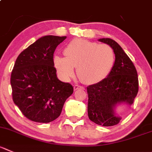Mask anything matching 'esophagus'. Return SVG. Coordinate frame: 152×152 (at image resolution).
Returning a JSON list of instances; mask_svg holds the SVG:
<instances>
[{
  "instance_id": "34e87169",
  "label": "esophagus",
  "mask_w": 152,
  "mask_h": 152,
  "mask_svg": "<svg viewBox=\"0 0 152 152\" xmlns=\"http://www.w3.org/2000/svg\"><path fill=\"white\" fill-rule=\"evenodd\" d=\"M77 89H84V87H83L81 86H79V85H75L74 86V90L76 91Z\"/></svg>"
}]
</instances>
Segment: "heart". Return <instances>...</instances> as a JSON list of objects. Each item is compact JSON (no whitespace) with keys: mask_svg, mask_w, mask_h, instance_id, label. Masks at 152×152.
I'll return each mask as SVG.
<instances>
[{"mask_svg":"<svg viewBox=\"0 0 152 152\" xmlns=\"http://www.w3.org/2000/svg\"><path fill=\"white\" fill-rule=\"evenodd\" d=\"M65 57L56 55L53 63L58 73L64 78L74 75L77 68V75L86 84H95L107 78L113 69L115 55L108 45L75 39L64 49Z\"/></svg>","mask_w":152,"mask_h":152,"instance_id":"b5f03b06","label":"heart"}]
</instances>
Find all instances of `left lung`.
<instances>
[{"label":"left lung","instance_id":"1","mask_svg":"<svg viewBox=\"0 0 152 152\" xmlns=\"http://www.w3.org/2000/svg\"><path fill=\"white\" fill-rule=\"evenodd\" d=\"M113 49L115 62L113 69L103 81L87 86L88 116L102 126H113L122 119L115 113L119 104L131 106L138 92V76L134 63L114 40L99 39Z\"/></svg>","mask_w":152,"mask_h":152}]
</instances>
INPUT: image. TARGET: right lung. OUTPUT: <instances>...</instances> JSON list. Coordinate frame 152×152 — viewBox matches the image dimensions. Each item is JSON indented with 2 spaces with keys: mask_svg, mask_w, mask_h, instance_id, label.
Returning <instances> with one entry per match:
<instances>
[{
  "mask_svg": "<svg viewBox=\"0 0 152 152\" xmlns=\"http://www.w3.org/2000/svg\"><path fill=\"white\" fill-rule=\"evenodd\" d=\"M66 37L45 36L23 50L11 74L12 99L30 120L48 123L60 116L73 86L57 78L53 63L56 48Z\"/></svg>",
  "mask_w": 152,
  "mask_h": 152,
  "instance_id": "add662e5",
  "label": "right lung"
}]
</instances>
